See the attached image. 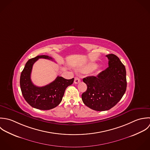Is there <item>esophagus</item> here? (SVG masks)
<instances>
[{
    "label": "esophagus",
    "mask_w": 150,
    "mask_h": 150,
    "mask_svg": "<svg viewBox=\"0 0 150 150\" xmlns=\"http://www.w3.org/2000/svg\"><path fill=\"white\" fill-rule=\"evenodd\" d=\"M80 81H81V80H80V79L79 77H76L74 78V83H75L76 84L79 83L80 82Z\"/></svg>",
    "instance_id": "34e87169"
}]
</instances>
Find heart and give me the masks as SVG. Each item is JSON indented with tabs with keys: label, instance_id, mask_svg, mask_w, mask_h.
Masks as SVG:
<instances>
[{
	"label": "heart",
	"instance_id": "b5f03b06",
	"mask_svg": "<svg viewBox=\"0 0 150 150\" xmlns=\"http://www.w3.org/2000/svg\"><path fill=\"white\" fill-rule=\"evenodd\" d=\"M97 66V64L96 63H90V64H88V66H87V69L88 70H93L94 69H95Z\"/></svg>",
	"mask_w": 150,
	"mask_h": 150
}]
</instances>
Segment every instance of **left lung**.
Listing matches in <instances>:
<instances>
[{"label":"left lung","mask_w":150,"mask_h":150,"mask_svg":"<svg viewBox=\"0 0 150 150\" xmlns=\"http://www.w3.org/2000/svg\"><path fill=\"white\" fill-rule=\"evenodd\" d=\"M108 67L97 76L83 79L87 89L81 98L88 108L104 111L111 109L122 99L126 90V71L125 66L114 54L106 55Z\"/></svg>","instance_id":"1"}]
</instances>
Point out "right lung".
Returning a JSON list of instances; mask_svg holds the SVG:
<instances>
[{
  "mask_svg": "<svg viewBox=\"0 0 150 150\" xmlns=\"http://www.w3.org/2000/svg\"><path fill=\"white\" fill-rule=\"evenodd\" d=\"M40 58L53 60L47 55H40L28 60L21 73L20 88L24 99L30 105L40 110H50L61 102L65 90L73 84L74 78L67 80L57 76L45 86H35L31 80V73L34 63Z\"/></svg>",
  "mask_w": 150,
  "mask_h": 150,
  "instance_id": "add662e5",
  "label": "right lung"
}]
</instances>
